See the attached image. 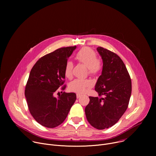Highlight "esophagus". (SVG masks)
Here are the masks:
<instances>
[{
  "instance_id": "1",
  "label": "esophagus",
  "mask_w": 156,
  "mask_h": 156,
  "mask_svg": "<svg viewBox=\"0 0 156 156\" xmlns=\"http://www.w3.org/2000/svg\"><path fill=\"white\" fill-rule=\"evenodd\" d=\"M81 94H76V98L78 99V98H80V97H81Z\"/></svg>"
}]
</instances>
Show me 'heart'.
<instances>
[{"mask_svg":"<svg viewBox=\"0 0 156 156\" xmlns=\"http://www.w3.org/2000/svg\"><path fill=\"white\" fill-rule=\"evenodd\" d=\"M75 58L79 62L86 65L88 70V73L92 75H98L102 70V61L99 58H96V52L90 48L85 47L80 50L76 54ZM73 67V63L72 61L66 62L65 66L64 74L67 78H72ZM92 86L93 83L90 80L76 79L69 84V88L71 91L83 93L88 87Z\"/></svg>","mask_w":156,"mask_h":156,"instance_id":"1","label":"heart"}]
</instances>
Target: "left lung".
<instances>
[{"label":"left lung","mask_w":156,"mask_h":156,"mask_svg":"<svg viewBox=\"0 0 156 156\" xmlns=\"http://www.w3.org/2000/svg\"><path fill=\"white\" fill-rule=\"evenodd\" d=\"M102 62L101 75L95 85L99 96L90 97L86 119L93 127L104 129L114 125L126 111L131 94V81L122 60L116 54L98 47Z\"/></svg>","instance_id":"obj_1"}]
</instances>
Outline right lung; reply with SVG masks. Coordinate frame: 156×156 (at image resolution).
I'll list each match as a JSON object with an SVG mask.
<instances>
[{
	"label": "right lung",
	"instance_id": "right-lung-1",
	"mask_svg": "<svg viewBox=\"0 0 156 156\" xmlns=\"http://www.w3.org/2000/svg\"><path fill=\"white\" fill-rule=\"evenodd\" d=\"M76 48H62L43 56L30 72L25 95L31 114L44 126L55 128L62 123L76 101L74 93L54 96L64 83L65 64Z\"/></svg>",
	"mask_w": 156,
	"mask_h": 156
}]
</instances>
